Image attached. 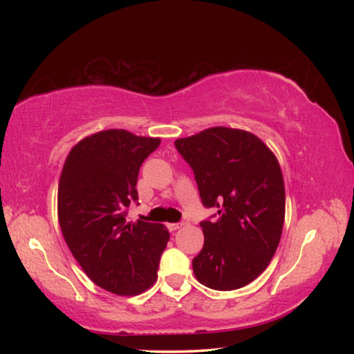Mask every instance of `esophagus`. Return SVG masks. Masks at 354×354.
I'll return each mask as SVG.
<instances>
[{"label":"esophagus","instance_id":"obj_1","mask_svg":"<svg viewBox=\"0 0 354 354\" xmlns=\"http://www.w3.org/2000/svg\"><path fill=\"white\" fill-rule=\"evenodd\" d=\"M184 223L181 221V223H169V230L170 231H176V230H179V227H181Z\"/></svg>","mask_w":354,"mask_h":354}]
</instances>
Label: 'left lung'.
I'll list each match as a JSON object with an SVG mask.
<instances>
[{
    "mask_svg": "<svg viewBox=\"0 0 354 354\" xmlns=\"http://www.w3.org/2000/svg\"><path fill=\"white\" fill-rule=\"evenodd\" d=\"M195 173L206 207L218 218L201 221L205 245L192 267L209 289L236 290L266 270L283 234L286 190L277 156L243 129L207 128L175 140Z\"/></svg>",
    "mask_w": 354,
    "mask_h": 354,
    "instance_id": "1",
    "label": "left lung"
}]
</instances>
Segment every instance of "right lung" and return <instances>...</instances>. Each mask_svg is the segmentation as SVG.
<instances>
[{
  "label": "right lung",
  "mask_w": 354,
  "mask_h": 354,
  "mask_svg": "<svg viewBox=\"0 0 354 354\" xmlns=\"http://www.w3.org/2000/svg\"><path fill=\"white\" fill-rule=\"evenodd\" d=\"M159 137L106 129L70 149L57 189V217L71 254L95 284L133 297L158 279L170 234L160 223L127 221L140 165Z\"/></svg>",
  "instance_id": "obj_1"
}]
</instances>
